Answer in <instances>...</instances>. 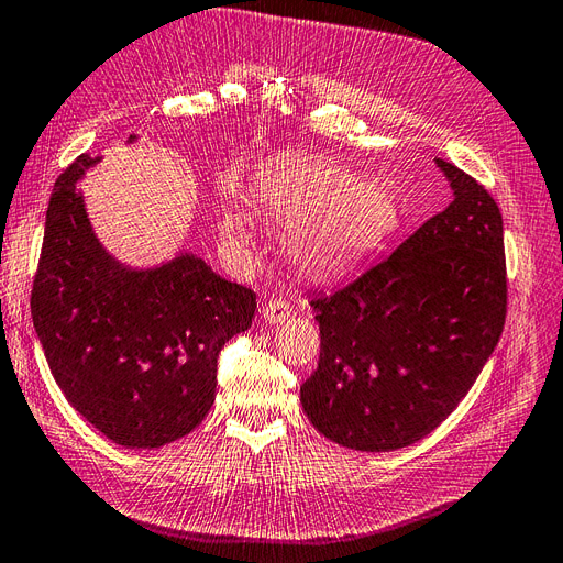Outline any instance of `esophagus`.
<instances>
[{
	"label": "esophagus",
	"instance_id": "esophagus-1",
	"mask_svg": "<svg viewBox=\"0 0 563 563\" xmlns=\"http://www.w3.org/2000/svg\"><path fill=\"white\" fill-rule=\"evenodd\" d=\"M288 317H291V305H288L286 300H267L263 305V319L267 323H282L286 321Z\"/></svg>",
	"mask_w": 563,
	"mask_h": 563
}]
</instances>
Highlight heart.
<instances>
[{
  "mask_svg": "<svg viewBox=\"0 0 563 563\" xmlns=\"http://www.w3.org/2000/svg\"><path fill=\"white\" fill-rule=\"evenodd\" d=\"M253 209L279 228L286 263L310 279H338L362 267L401 220L399 197L380 180L360 178L331 162H286L253 185ZM223 236L249 246L242 213L223 218Z\"/></svg>",
  "mask_w": 563,
  "mask_h": 563,
  "instance_id": "heart-1",
  "label": "heart"
}]
</instances>
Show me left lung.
<instances>
[{"mask_svg": "<svg viewBox=\"0 0 563 563\" xmlns=\"http://www.w3.org/2000/svg\"><path fill=\"white\" fill-rule=\"evenodd\" d=\"M453 201L387 261L314 298L321 352L302 411L335 444L397 451L444 422L496 350L507 312L503 216L457 166Z\"/></svg>", "mask_w": 563, "mask_h": 563, "instance_id": "left-lung-1", "label": "left lung"}]
</instances>
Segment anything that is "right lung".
I'll use <instances>...</instances> for the list:
<instances>
[{"instance_id":"1","label":"right lung","mask_w":563,"mask_h":563,"mask_svg":"<svg viewBox=\"0 0 563 563\" xmlns=\"http://www.w3.org/2000/svg\"><path fill=\"white\" fill-rule=\"evenodd\" d=\"M98 162L77 157L51 192L32 323L84 420L119 446L159 449L211 411L218 352L251 329L255 294L195 253L147 269L119 263L98 242L77 187Z\"/></svg>"}]
</instances>
